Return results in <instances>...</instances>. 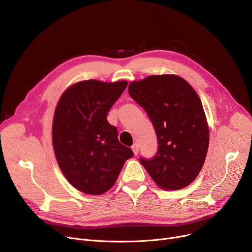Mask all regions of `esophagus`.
<instances>
[{
    "label": "esophagus",
    "instance_id": "1",
    "mask_svg": "<svg viewBox=\"0 0 252 252\" xmlns=\"http://www.w3.org/2000/svg\"><path fill=\"white\" fill-rule=\"evenodd\" d=\"M132 151H133V154L136 156L138 154V145L137 144H134L132 147H131Z\"/></svg>",
    "mask_w": 252,
    "mask_h": 252
}]
</instances>
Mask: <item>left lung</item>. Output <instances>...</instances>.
Masks as SVG:
<instances>
[{"label":"left lung","instance_id":"obj_1","mask_svg":"<svg viewBox=\"0 0 252 252\" xmlns=\"http://www.w3.org/2000/svg\"><path fill=\"white\" fill-rule=\"evenodd\" d=\"M129 95L154 125L158 151L140 163L162 189L179 190L195 180L209 147L202 101L186 80L175 74L150 75L128 86Z\"/></svg>","mask_w":252,"mask_h":252}]
</instances>
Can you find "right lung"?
Masks as SVG:
<instances>
[{
	"label": "right lung",
	"instance_id": "1",
	"mask_svg": "<svg viewBox=\"0 0 252 252\" xmlns=\"http://www.w3.org/2000/svg\"><path fill=\"white\" fill-rule=\"evenodd\" d=\"M127 85L126 80H83L70 86L58 101L53 121L55 155L68 182L84 193L106 192L133 156L106 120Z\"/></svg>",
	"mask_w": 252,
	"mask_h": 252
}]
</instances>
